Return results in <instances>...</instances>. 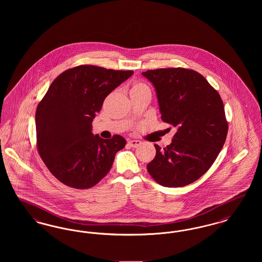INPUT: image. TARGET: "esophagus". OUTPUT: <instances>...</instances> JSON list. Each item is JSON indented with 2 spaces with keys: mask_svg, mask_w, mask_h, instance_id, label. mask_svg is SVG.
<instances>
[{
  "mask_svg": "<svg viewBox=\"0 0 262 262\" xmlns=\"http://www.w3.org/2000/svg\"><path fill=\"white\" fill-rule=\"evenodd\" d=\"M127 143H128V145L132 146V147H137V146H139V145L141 144V141H140V140H136V139H132V140H129Z\"/></svg>",
  "mask_w": 262,
  "mask_h": 262,
  "instance_id": "esophagus-1",
  "label": "esophagus"
}]
</instances>
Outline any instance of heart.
Masks as SVG:
<instances>
[{"label":"heart","mask_w":262,"mask_h":262,"mask_svg":"<svg viewBox=\"0 0 262 262\" xmlns=\"http://www.w3.org/2000/svg\"><path fill=\"white\" fill-rule=\"evenodd\" d=\"M141 86H146V85L144 83H142V82H138V83H136L134 85V88H141Z\"/></svg>","instance_id":"1"}]
</instances>
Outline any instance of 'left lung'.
Returning a JSON list of instances; mask_svg holds the SVG:
<instances>
[{
    "instance_id": "left-lung-1",
    "label": "left lung",
    "mask_w": 262,
    "mask_h": 262,
    "mask_svg": "<svg viewBox=\"0 0 262 262\" xmlns=\"http://www.w3.org/2000/svg\"><path fill=\"white\" fill-rule=\"evenodd\" d=\"M154 85L163 122L177 127L173 141L147 164L163 187H185L205 174L224 145L228 122L217 90L198 72L184 68L142 73Z\"/></svg>"
}]
</instances>
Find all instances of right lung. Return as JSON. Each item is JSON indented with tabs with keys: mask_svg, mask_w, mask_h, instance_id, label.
<instances>
[{
	"mask_svg": "<svg viewBox=\"0 0 262 262\" xmlns=\"http://www.w3.org/2000/svg\"><path fill=\"white\" fill-rule=\"evenodd\" d=\"M134 74L91 64L64 71L38 104L36 144L52 174L68 187H94L109 173L125 138L92 134V121L105 98Z\"/></svg>",
	"mask_w": 262,
	"mask_h": 262,
	"instance_id": "right-lung-1",
	"label": "right lung"
}]
</instances>
